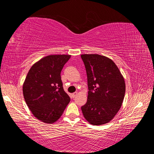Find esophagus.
Wrapping results in <instances>:
<instances>
[{"label":"esophagus","instance_id":"34e87169","mask_svg":"<svg viewBox=\"0 0 154 154\" xmlns=\"http://www.w3.org/2000/svg\"><path fill=\"white\" fill-rule=\"evenodd\" d=\"M77 95V92H74V93H72V97H75V96H76Z\"/></svg>","mask_w":154,"mask_h":154}]
</instances>
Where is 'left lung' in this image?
Wrapping results in <instances>:
<instances>
[{
  "label": "left lung",
  "instance_id": "1",
  "mask_svg": "<svg viewBox=\"0 0 154 154\" xmlns=\"http://www.w3.org/2000/svg\"><path fill=\"white\" fill-rule=\"evenodd\" d=\"M86 70L88 95L82 106L85 119L92 125L108 123L123 103L126 84L118 66L107 57L98 54L81 55Z\"/></svg>",
  "mask_w": 154,
  "mask_h": 154
}]
</instances>
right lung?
Listing matches in <instances>:
<instances>
[{"instance_id": "right-lung-1", "label": "right lung", "mask_w": 154, "mask_h": 154, "mask_svg": "<svg viewBox=\"0 0 154 154\" xmlns=\"http://www.w3.org/2000/svg\"><path fill=\"white\" fill-rule=\"evenodd\" d=\"M70 55H50L34 64L23 85V94L34 116L52 124L60 118L71 98L64 92L61 71Z\"/></svg>"}]
</instances>
